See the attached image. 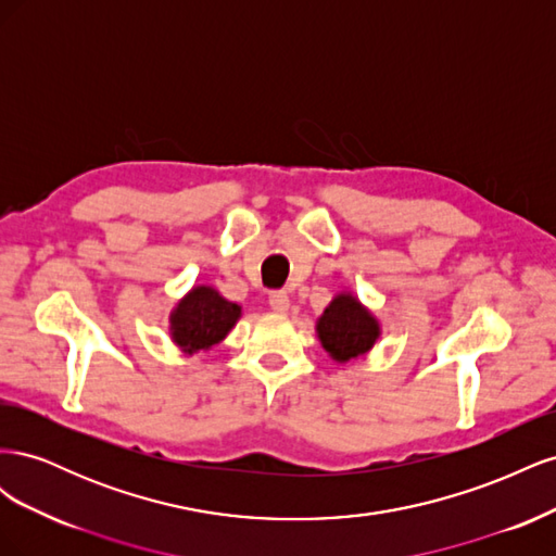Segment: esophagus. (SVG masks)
Wrapping results in <instances>:
<instances>
[{
	"mask_svg": "<svg viewBox=\"0 0 556 556\" xmlns=\"http://www.w3.org/2000/svg\"><path fill=\"white\" fill-rule=\"evenodd\" d=\"M268 306H271V311L278 315L288 313V308H290L288 292H271V296H268Z\"/></svg>",
	"mask_w": 556,
	"mask_h": 556,
	"instance_id": "34e87169",
	"label": "esophagus"
}]
</instances>
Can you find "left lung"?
Returning a JSON list of instances; mask_svg holds the SVG:
<instances>
[{
	"label": "left lung",
	"mask_w": 556,
	"mask_h": 556,
	"mask_svg": "<svg viewBox=\"0 0 556 556\" xmlns=\"http://www.w3.org/2000/svg\"><path fill=\"white\" fill-rule=\"evenodd\" d=\"M317 339L339 364L359 359L380 339L378 317L352 292H339L315 323Z\"/></svg>",
	"instance_id": "1"
}]
</instances>
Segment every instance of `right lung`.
Listing matches in <instances>:
<instances>
[{
	"label": "right lung",
	"instance_id": "1",
	"mask_svg": "<svg viewBox=\"0 0 556 556\" xmlns=\"http://www.w3.org/2000/svg\"><path fill=\"white\" fill-rule=\"evenodd\" d=\"M241 306L227 301L211 285H194L169 315L172 341L185 355L211 350L239 323Z\"/></svg>",
	"mask_w": 556,
	"mask_h": 556
}]
</instances>
